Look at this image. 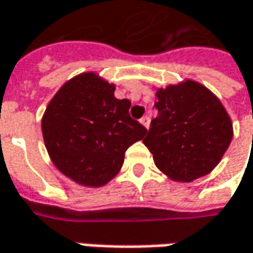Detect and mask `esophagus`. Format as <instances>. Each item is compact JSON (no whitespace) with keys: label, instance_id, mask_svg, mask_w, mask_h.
I'll return each mask as SVG.
<instances>
[{"label":"esophagus","instance_id":"34e87169","mask_svg":"<svg viewBox=\"0 0 253 253\" xmlns=\"http://www.w3.org/2000/svg\"><path fill=\"white\" fill-rule=\"evenodd\" d=\"M140 123L146 127V128H148V127H150V116H143V117L140 119Z\"/></svg>","mask_w":253,"mask_h":253}]
</instances>
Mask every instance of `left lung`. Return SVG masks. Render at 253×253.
I'll return each instance as SVG.
<instances>
[{
	"mask_svg": "<svg viewBox=\"0 0 253 253\" xmlns=\"http://www.w3.org/2000/svg\"><path fill=\"white\" fill-rule=\"evenodd\" d=\"M157 97L159 116L143 140L156 166L174 181L207 175L232 140V123L224 106L192 81L160 89Z\"/></svg>",
	"mask_w": 253,
	"mask_h": 253,
	"instance_id": "1",
	"label": "left lung"
}]
</instances>
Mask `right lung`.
Returning a JSON list of instances; mask_svg holds the SVG:
<instances>
[{"label": "right lung", "mask_w": 253, "mask_h": 253, "mask_svg": "<svg viewBox=\"0 0 253 253\" xmlns=\"http://www.w3.org/2000/svg\"><path fill=\"white\" fill-rule=\"evenodd\" d=\"M128 99H116L115 84L82 73L53 96L42 117L50 160L73 181L100 187L120 171L125 153L147 128L131 119Z\"/></svg>", "instance_id": "add662e5"}]
</instances>
